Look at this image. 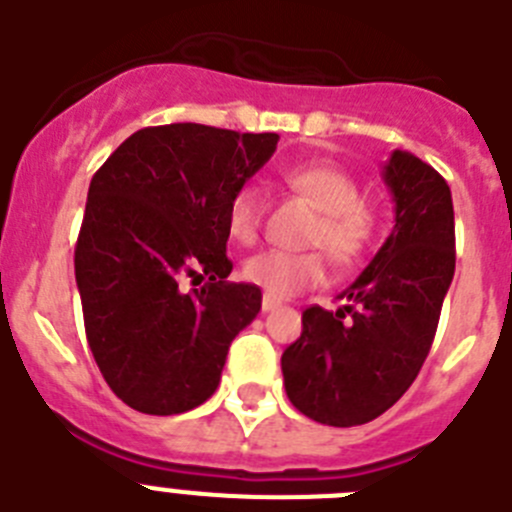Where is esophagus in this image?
<instances>
[{
  "label": "esophagus",
  "mask_w": 512,
  "mask_h": 512,
  "mask_svg": "<svg viewBox=\"0 0 512 512\" xmlns=\"http://www.w3.org/2000/svg\"><path fill=\"white\" fill-rule=\"evenodd\" d=\"M277 307H279V300H277V297H271V295H264V297H261V310H264V312L277 310Z\"/></svg>",
  "instance_id": "esophagus-1"
}]
</instances>
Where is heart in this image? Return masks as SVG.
Here are the masks:
<instances>
[{
	"label": "heart",
	"instance_id": "b5f03b06",
	"mask_svg": "<svg viewBox=\"0 0 512 512\" xmlns=\"http://www.w3.org/2000/svg\"><path fill=\"white\" fill-rule=\"evenodd\" d=\"M284 182L318 207L307 243L328 251L338 266H354L364 259L374 241L377 220L361 202V187L354 176L336 164H300L284 171ZM228 233L243 246L259 241L264 225V200L253 184H241L230 194L225 210ZM243 277L271 297H292L302 289L320 287L328 266L320 251H264L243 264Z\"/></svg>",
	"mask_w": 512,
	"mask_h": 512
}]
</instances>
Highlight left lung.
<instances>
[{"label":"left lung","mask_w":512,"mask_h":512,"mask_svg":"<svg viewBox=\"0 0 512 512\" xmlns=\"http://www.w3.org/2000/svg\"><path fill=\"white\" fill-rule=\"evenodd\" d=\"M395 228L336 312L307 307L302 336L282 354L289 402L336 428L390 410L431 351L456 266L454 202L441 174L408 151L384 166Z\"/></svg>","instance_id":"8db88e82"}]
</instances>
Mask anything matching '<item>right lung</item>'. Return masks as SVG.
I'll return each mask as SVG.
<instances>
[{"mask_svg":"<svg viewBox=\"0 0 512 512\" xmlns=\"http://www.w3.org/2000/svg\"><path fill=\"white\" fill-rule=\"evenodd\" d=\"M277 140L158 125L130 135L92 176L76 287L99 372L138 413L202 405L220 384L230 341L259 315L261 289L228 282L225 210ZM187 278L206 284L187 293Z\"/></svg>","mask_w":512,"mask_h":512,"instance_id":"obj_1","label":"right lung"}]
</instances>
